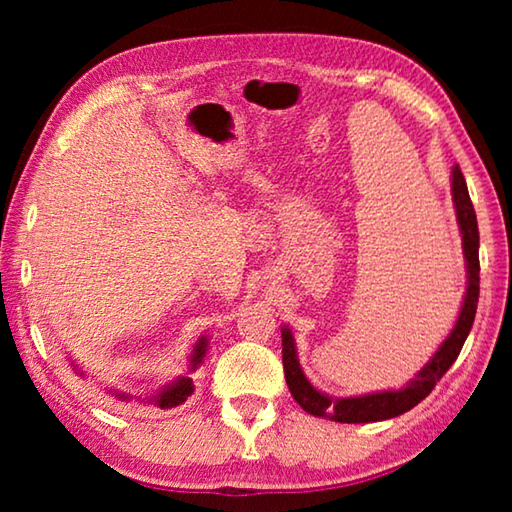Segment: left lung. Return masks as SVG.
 <instances>
[{"instance_id": "left-lung-1", "label": "left lung", "mask_w": 512, "mask_h": 512, "mask_svg": "<svg viewBox=\"0 0 512 512\" xmlns=\"http://www.w3.org/2000/svg\"><path fill=\"white\" fill-rule=\"evenodd\" d=\"M452 198L456 207V221L458 230L463 237V255H465V268H467V289L463 298L461 314L454 323V329L449 332L443 345L436 350V354L427 361V366L415 372V377L400 391H381L359 397H329L327 393H320L318 388L311 386V381L305 377L300 368L296 341H293L291 329L282 327V363H284V377H287V386L302 409L307 413L316 415V418H327L334 422H348V424H363V422H379L388 418H397L406 411H411L415 404H420L427 397L433 386L438 384L440 377L452 368L458 354H461L463 343L470 334L476 302H479V225H476V212L467 194L465 178L458 167L452 171Z\"/></svg>"}]
</instances>
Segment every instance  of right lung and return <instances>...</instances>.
<instances>
[{"instance_id": "1", "label": "right lung", "mask_w": 512, "mask_h": 512, "mask_svg": "<svg viewBox=\"0 0 512 512\" xmlns=\"http://www.w3.org/2000/svg\"><path fill=\"white\" fill-rule=\"evenodd\" d=\"M205 352H207V336H201V339H198L196 345H194L192 357H189V370H196L198 366H201L203 359H205ZM74 370H76V375H83V370H79L76 366H74ZM192 393H194L192 379L178 377L176 381H173V384H169L167 388H162L158 395L151 397L149 402L158 404L160 409H173V406L183 404ZM115 397H119V400H131V395H124V393H115Z\"/></svg>"}]
</instances>
